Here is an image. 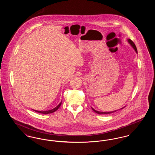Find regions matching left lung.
Listing matches in <instances>:
<instances>
[{"instance_id": "8db88e82", "label": "left lung", "mask_w": 155, "mask_h": 155, "mask_svg": "<svg viewBox=\"0 0 155 155\" xmlns=\"http://www.w3.org/2000/svg\"><path fill=\"white\" fill-rule=\"evenodd\" d=\"M128 42H129V43L131 44V45L133 46V48L135 49V51H136V52H137V47H136V46H135V44L133 42V41H132L131 39H128ZM92 109L94 111L95 113H97V114H110V113H114V112H116V111L118 110H117L113 111H110V112H103V111H96V110H95L94 109H93L92 107ZM121 109H123V108H121Z\"/></svg>"}]
</instances>
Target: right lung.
Returning a JSON list of instances; mask_svg holds the SVG:
<instances>
[{
  "instance_id": "add662e5",
  "label": "right lung",
  "mask_w": 155,
  "mask_h": 155,
  "mask_svg": "<svg viewBox=\"0 0 155 155\" xmlns=\"http://www.w3.org/2000/svg\"><path fill=\"white\" fill-rule=\"evenodd\" d=\"M61 102H60V103H59V105L58 106H57L56 107H54V109H53L52 110H47V111H38V110H33L34 111H36V112H38V113H42V114H49V113H53V112H54V111H56L58 109H59V107H60V106H61Z\"/></svg>"
}]
</instances>
